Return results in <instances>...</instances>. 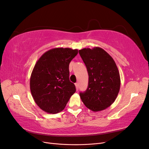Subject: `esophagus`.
<instances>
[{"label":"esophagus","mask_w":149,"mask_h":149,"mask_svg":"<svg viewBox=\"0 0 149 149\" xmlns=\"http://www.w3.org/2000/svg\"><path fill=\"white\" fill-rule=\"evenodd\" d=\"M75 86H76V91H78V89H79V84L77 83H75Z\"/></svg>","instance_id":"obj_1"}]
</instances>
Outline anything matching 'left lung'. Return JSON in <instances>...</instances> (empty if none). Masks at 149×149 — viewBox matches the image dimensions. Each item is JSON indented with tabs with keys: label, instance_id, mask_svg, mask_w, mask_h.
Listing matches in <instances>:
<instances>
[{
	"label": "left lung",
	"instance_id": "left-lung-1",
	"mask_svg": "<svg viewBox=\"0 0 149 149\" xmlns=\"http://www.w3.org/2000/svg\"><path fill=\"white\" fill-rule=\"evenodd\" d=\"M79 53L89 76L88 88L79 93L80 97L90 110L106 109L115 101L120 90V74L116 63L100 47L83 48Z\"/></svg>",
	"mask_w": 149,
	"mask_h": 149
}]
</instances>
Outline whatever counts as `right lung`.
<instances>
[{"instance_id": "1", "label": "right lung", "mask_w": 149, "mask_h": 149, "mask_svg": "<svg viewBox=\"0 0 149 149\" xmlns=\"http://www.w3.org/2000/svg\"><path fill=\"white\" fill-rule=\"evenodd\" d=\"M78 53L77 49L53 48L36 63L30 76V91L36 104L47 113L63 110L76 92L69 79V65Z\"/></svg>"}]
</instances>
